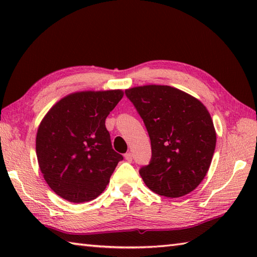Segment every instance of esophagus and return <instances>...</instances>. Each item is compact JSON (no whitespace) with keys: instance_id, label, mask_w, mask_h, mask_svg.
I'll list each match as a JSON object with an SVG mask.
<instances>
[{"instance_id":"obj_1","label":"esophagus","mask_w":257,"mask_h":257,"mask_svg":"<svg viewBox=\"0 0 257 257\" xmlns=\"http://www.w3.org/2000/svg\"><path fill=\"white\" fill-rule=\"evenodd\" d=\"M124 159L127 160L128 162H132L133 161V154H132V152H127V154L124 155Z\"/></svg>"}]
</instances>
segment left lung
<instances>
[{
	"instance_id": "obj_1",
	"label": "left lung",
	"mask_w": 257,
	"mask_h": 257,
	"mask_svg": "<svg viewBox=\"0 0 257 257\" xmlns=\"http://www.w3.org/2000/svg\"><path fill=\"white\" fill-rule=\"evenodd\" d=\"M151 141V160L139 170L151 191L180 198L198 187L209 170L216 134L205 106L170 86L127 89Z\"/></svg>"
}]
</instances>
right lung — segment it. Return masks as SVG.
<instances>
[{"label": "right lung", "instance_id": "add662e5", "mask_svg": "<svg viewBox=\"0 0 257 257\" xmlns=\"http://www.w3.org/2000/svg\"><path fill=\"white\" fill-rule=\"evenodd\" d=\"M122 90L74 92L54 105L38 127L36 156L50 188L74 203L96 199L118 162L105 120Z\"/></svg>", "mask_w": 257, "mask_h": 257}]
</instances>
